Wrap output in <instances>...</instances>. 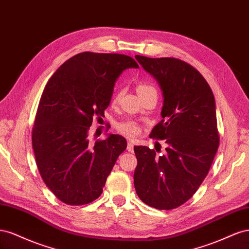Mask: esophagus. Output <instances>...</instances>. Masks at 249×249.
I'll use <instances>...</instances> for the list:
<instances>
[{"label":"esophagus","instance_id":"obj_1","mask_svg":"<svg viewBox=\"0 0 249 249\" xmlns=\"http://www.w3.org/2000/svg\"><path fill=\"white\" fill-rule=\"evenodd\" d=\"M127 150H129V152H131V153H133V150H134L133 142H131V141L127 142Z\"/></svg>","mask_w":249,"mask_h":249}]
</instances>
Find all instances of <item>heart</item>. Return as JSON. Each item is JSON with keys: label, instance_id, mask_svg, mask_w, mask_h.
I'll use <instances>...</instances> for the list:
<instances>
[{"label": "heart", "instance_id": "heart-1", "mask_svg": "<svg viewBox=\"0 0 249 249\" xmlns=\"http://www.w3.org/2000/svg\"><path fill=\"white\" fill-rule=\"evenodd\" d=\"M150 90H156V89L153 86L147 85V84H140L137 87V91H138L139 95L142 94V93H144V92L150 91ZM123 92H124L123 90H119V91H117L115 93V95L113 96V103L118 102L119 97L122 96ZM116 129L120 134H123V135H124V136L129 137V138H135L136 136H138V135L141 132L140 124L137 122H135V120H132V119L125 120V122L118 123L117 125H116Z\"/></svg>", "mask_w": 249, "mask_h": 249}]
</instances>
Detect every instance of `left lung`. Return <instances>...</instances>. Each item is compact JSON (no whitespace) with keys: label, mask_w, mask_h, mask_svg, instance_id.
Segmentation results:
<instances>
[{"label":"left lung","mask_w":249,"mask_h":249,"mask_svg":"<svg viewBox=\"0 0 249 249\" xmlns=\"http://www.w3.org/2000/svg\"><path fill=\"white\" fill-rule=\"evenodd\" d=\"M135 58L163 91V119L149 137L167 144L160 156L147 146L134 147L135 189L145 205L172 210L193 196L213 163L219 146L215 99L201 73L183 60Z\"/></svg>","instance_id":"1"}]
</instances>
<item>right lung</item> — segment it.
<instances>
[{"mask_svg": "<svg viewBox=\"0 0 249 249\" xmlns=\"http://www.w3.org/2000/svg\"><path fill=\"white\" fill-rule=\"evenodd\" d=\"M139 67L122 54L83 52L65 61L43 89L32 129L36 165L44 184L70 206L101 196L126 140L119 135L90 143L89 127L105 116L115 81Z\"/></svg>", "mask_w": 249, "mask_h": 249, "instance_id": "add662e5", "label": "right lung"}]
</instances>
